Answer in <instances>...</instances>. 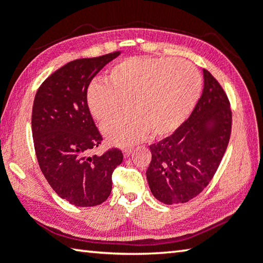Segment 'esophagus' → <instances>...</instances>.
I'll return each mask as SVG.
<instances>
[{
	"label": "esophagus",
	"mask_w": 263,
	"mask_h": 263,
	"mask_svg": "<svg viewBox=\"0 0 263 263\" xmlns=\"http://www.w3.org/2000/svg\"><path fill=\"white\" fill-rule=\"evenodd\" d=\"M132 153V149L131 148H125L123 149V154H124V158H128L131 156Z\"/></svg>",
	"instance_id": "1"
}]
</instances>
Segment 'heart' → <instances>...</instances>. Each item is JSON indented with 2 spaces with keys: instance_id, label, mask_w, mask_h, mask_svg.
<instances>
[{
  "instance_id": "b5f03b06",
  "label": "heart",
  "mask_w": 263,
  "mask_h": 263,
  "mask_svg": "<svg viewBox=\"0 0 263 263\" xmlns=\"http://www.w3.org/2000/svg\"><path fill=\"white\" fill-rule=\"evenodd\" d=\"M202 87L190 62L173 58L130 57L107 70L105 83L86 87L85 103L92 118L107 122L122 107L126 112L103 126L111 145L128 147L151 131L156 138L173 133L197 104Z\"/></svg>"
}]
</instances>
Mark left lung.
<instances>
[{"label": "left lung", "instance_id": "left-lung-1", "mask_svg": "<svg viewBox=\"0 0 263 263\" xmlns=\"http://www.w3.org/2000/svg\"><path fill=\"white\" fill-rule=\"evenodd\" d=\"M232 110L219 82L203 69V90L190 118L173 135L149 146L146 178L154 198L166 205L190 201L210 184L226 152Z\"/></svg>", "mask_w": 263, "mask_h": 263}]
</instances>
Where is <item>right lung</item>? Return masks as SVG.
I'll list each match as a JSON object with an SVG mask.
<instances>
[{
	"mask_svg": "<svg viewBox=\"0 0 263 263\" xmlns=\"http://www.w3.org/2000/svg\"><path fill=\"white\" fill-rule=\"evenodd\" d=\"M119 55L69 62L50 74L35 96L31 128L41 171L62 199L78 207L101 205L109 198L112 173L123 161L118 148L89 156L103 137L85 103L91 81Z\"/></svg>",
	"mask_w": 263,
	"mask_h": 263,
	"instance_id": "obj_1",
	"label": "right lung"
}]
</instances>
